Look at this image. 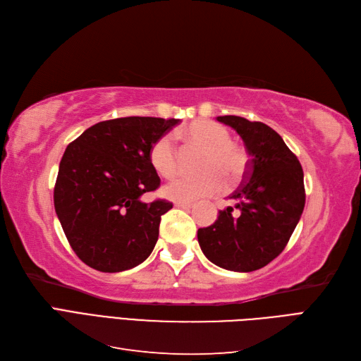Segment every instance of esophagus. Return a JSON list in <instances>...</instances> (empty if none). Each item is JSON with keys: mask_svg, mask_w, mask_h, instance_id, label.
<instances>
[{"mask_svg": "<svg viewBox=\"0 0 361 361\" xmlns=\"http://www.w3.org/2000/svg\"><path fill=\"white\" fill-rule=\"evenodd\" d=\"M174 206H176V207H183V209H187V207L192 206V203L191 202H176V203H174Z\"/></svg>", "mask_w": 361, "mask_h": 361, "instance_id": "esophagus-1", "label": "esophagus"}]
</instances>
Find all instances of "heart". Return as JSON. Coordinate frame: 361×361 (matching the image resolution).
<instances>
[{
	"mask_svg": "<svg viewBox=\"0 0 361 361\" xmlns=\"http://www.w3.org/2000/svg\"><path fill=\"white\" fill-rule=\"evenodd\" d=\"M178 137L183 145L203 150L197 164V170L203 173L197 176H180L166 185L162 194L167 199L185 202L204 197L221 188L220 176H224L228 185L243 178L247 169V152L241 145L231 140V130L226 126L211 120H197L180 129ZM147 157L152 169L159 176L173 178L176 174L178 154L169 135L157 138L149 147Z\"/></svg>",
	"mask_w": 361,
	"mask_h": 361,
	"instance_id": "b5f03b06",
	"label": "heart"
}]
</instances>
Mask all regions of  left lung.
<instances>
[{
	"label": "left lung",
	"instance_id": "1",
	"mask_svg": "<svg viewBox=\"0 0 361 361\" xmlns=\"http://www.w3.org/2000/svg\"><path fill=\"white\" fill-rule=\"evenodd\" d=\"M218 122L241 135L250 159L244 182L231 195L236 202L218 212L214 224L199 228L203 255L216 267L250 272L264 268L285 250L305 203L298 158L274 129L239 116Z\"/></svg>",
	"mask_w": 361,
	"mask_h": 361
}]
</instances>
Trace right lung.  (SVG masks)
<instances>
[{"label":"right lung","instance_id":"right-lung-1","mask_svg":"<svg viewBox=\"0 0 361 361\" xmlns=\"http://www.w3.org/2000/svg\"><path fill=\"white\" fill-rule=\"evenodd\" d=\"M178 123V118L137 116L105 120L64 150L54 206L72 250L85 265L120 272L150 256L161 216L173 203L141 200L161 182L147 154L152 143Z\"/></svg>","mask_w":361,"mask_h":361}]
</instances>
